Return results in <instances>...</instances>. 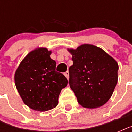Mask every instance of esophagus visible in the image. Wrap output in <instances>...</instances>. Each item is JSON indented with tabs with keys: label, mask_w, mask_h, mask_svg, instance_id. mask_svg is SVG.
<instances>
[{
	"label": "esophagus",
	"mask_w": 132,
	"mask_h": 132,
	"mask_svg": "<svg viewBox=\"0 0 132 132\" xmlns=\"http://www.w3.org/2000/svg\"><path fill=\"white\" fill-rule=\"evenodd\" d=\"M64 75L66 76L67 79H68V77H69V72H68V71H66V72H64Z\"/></svg>",
	"instance_id": "34e87169"
}]
</instances>
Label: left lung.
Returning a JSON list of instances; mask_svg holds the SVG:
<instances>
[{
    "label": "left lung",
    "instance_id": "1",
    "mask_svg": "<svg viewBox=\"0 0 132 132\" xmlns=\"http://www.w3.org/2000/svg\"><path fill=\"white\" fill-rule=\"evenodd\" d=\"M68 51L73 61L69 68V84L78 103L90 109L103 105L112 96L118 81L117 61L92 44Z\"/></svg>",
    "mask_w": 132,
    "mask_h": 132
}]
</instances>
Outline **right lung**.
Returning <instances> with one entry per match:
<instances>
[{"mask_svg": "<svg viewBox=\"0 0 132 132\" xmlns=\"http://www.w3.org/2000/svg\"><path fill=\"white\" fill-rule=\"evenodd\" d=\"M46 48L28 53L15 72L14 80L22 99L32 110L45 112L55 108L61 90L68 84L64 75L55 70L56 62Z\"/></svg>", "mask_w": 132, "mask_h": 132, "instance_id": "1", "label": "right lung"}]
</instances>
